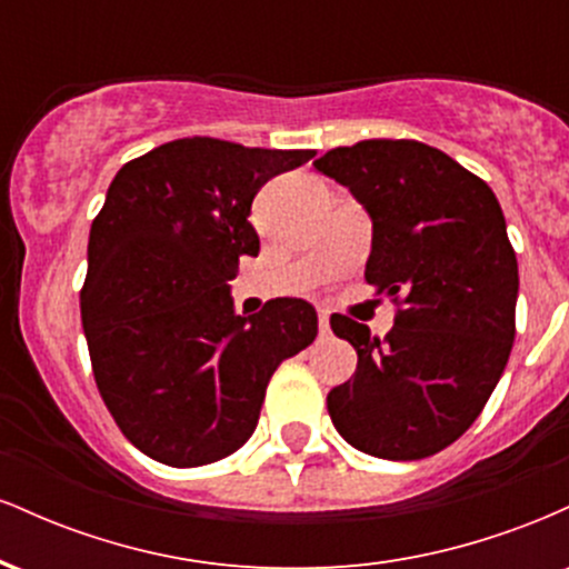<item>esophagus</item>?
I'll return each mask as SVG.
<instances>
[{"instance_id":"esophagus-1","label":"esophagus","mask_w":569,"mask_h":569,"mask_svg":"<svg viewBox=\"0 0 569 569\" xmlns=\"http://www.w3.org/2000/svg\"><path fill=\"white\" fill-rule=\"evenodd\" d=\"M318 329H321V337L329 335V312L326 310L318 312Z\"/></svg>"}]
</instances>
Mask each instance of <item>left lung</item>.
Masks as SVG:
<instances>
[{
	"mask_svg": "<svg viewBox=\"0 0 569 569\" xmlns=\"http://www.w3.org/2000/svg\"><path fill=\"white\" fill-rule=\"evenodd\" d=\"M312 166L371 217L367 283L398 305L390 335L331 316L358 352L326 398L350 447L420 460L460 439L492 396L516 337L519 264L492 189L409 139L337 147Z\"/></svg>",
	"mask_w": 569,
	"mask_h": 569,
	"instance_id": "8db88e82",
	"label": "left lung"
}]
</instances>
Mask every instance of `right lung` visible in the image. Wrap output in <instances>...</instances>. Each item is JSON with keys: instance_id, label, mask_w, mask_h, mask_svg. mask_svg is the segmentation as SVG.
<instances>
[{"instance_id": "add662e5", "label": "right lung", "mask_w": 569, "mask_h": 569, "mask_svg": "<svg viewBox=\"0 0 569 569\" xmlns=\"http://www.w3.org/2000/svg\"><path fill=\"white\" fill-rule=\"evenodd\" d=\"M312 149L168 141L126 162L90 227L80 293L93 377L122 436L152 460L198 468L251 439L280 361L318 335L305 299L238 316L230 280L257 257L251 202Z\"/></svg>"}]
</instances>
